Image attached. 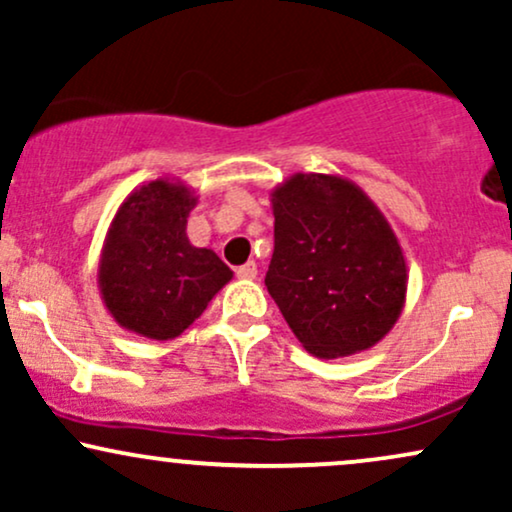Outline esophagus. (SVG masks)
Returning a JSON list of instances; mask_svg holds the SVG:
<instances>
[{
	"instance_id": "obj_1",
	"label": "esophagus",
	"mask_w": 512,
	"mask_h": 512,
	"mask_svg": "<svg viewBox=\"0 0 512 512\" xmlns=\"http://www.w3.org/2000/svg\"><path fill=\"white\" fill-rule=\"evenodd\" d=\"M236 274H238V279H245V281L257 279V264H255V262L243 264V267L236 269Z\"/></svg>"
}]
</instances>
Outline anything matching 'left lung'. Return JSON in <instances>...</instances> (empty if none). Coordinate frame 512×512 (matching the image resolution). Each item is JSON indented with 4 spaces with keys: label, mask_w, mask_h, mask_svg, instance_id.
I'll list each match as a JSON object with an SVG mask.
<instances>
[{
    "label": "left lung",
    "mask_w": 512,
    "mask_h": 512,
    "mask_svg": "<svg viewBox=\"0 0 512 512\" xmlns=\"http://www.w3.org/2000/svg\"><path fill=\"white\" fill-rule=\"evenodd\" d=\"M274 252L264 276L308 354H361L390 334L407 301V257L356 182L293 173L269 192Z\"/></svg>",
    "instance_id": "8db88e82"
}]
</instances>
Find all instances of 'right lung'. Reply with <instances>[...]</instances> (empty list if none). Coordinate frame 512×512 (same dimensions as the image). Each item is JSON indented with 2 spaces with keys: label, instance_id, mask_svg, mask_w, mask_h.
<instances>
[{
  "label": "right lung",
  "instance_id": "obj_1",
  "mask_svg": "<svg viewBox=\"0 0 512 512\" xmlns=\"http://www.w3.org/2000/svg\"><path fill=\"white\" fill-rule=\"evenodd\" d=\"M199 195L175 178L134 187L105 233L98 289L122 330L170 342L180 337L233 272L214 250L187 238V216Z\"/></svg>",
  "mask_w": 512,
  "mask_h": 512
}]
</instances>
